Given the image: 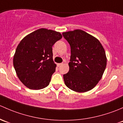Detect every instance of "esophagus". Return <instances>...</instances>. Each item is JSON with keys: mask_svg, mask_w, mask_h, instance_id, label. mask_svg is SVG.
<instances>
[{"mask_svg": "<svg viewBox=\"0 0 123 123\" xmlns=\"http://www.w3.org/2000/svg\"><path fill=\"white\" fill-rule=\"evenodd\" d=\"M62 64H63V63H59V64H57V66H58V67H60V66H61L62 65Z\"/></svg>", "mask_w": 123, "mask_h": 123, "instance_id": "esophagus-1", "label": "esophagus"}]
</instances>
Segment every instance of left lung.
<instances>
[{
	"label": "left lung",
	"instance_id": "1",
	"mask_svg": "<svg viewBox=\"0 0 123 123\" xmlns=\"http://www.w3.org/2000/svg\"><path fill=\"white\" fill-rule=\"evenodd\" d=\"M70 46L69 71L63 74L68 88L77 92L93 89L107 65L105 51L98 39L81 30L63 32Z\"/></svg>",
	"mask_w": 123,
	"mask_h": 123
}]
</instances>
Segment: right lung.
<instances>
[{
	"label": "right lung",
	"mask_w": 123,
	"mask_h": 123,
	"mask_svg": "<svg viewBox=\"0 0 123 123\" xmlns=\"http://www.w3.org/2000/svg\"><path fill=\"white\" fill-rule=\"evenodd\" d=\"M62 38L59 32L41 28L21 40L13 63L18 77L25 86L38 90L49 85L56 68L52 47Z\"/></svg>",
	"instance_id": "1"
}]
</instances>
